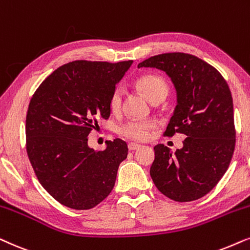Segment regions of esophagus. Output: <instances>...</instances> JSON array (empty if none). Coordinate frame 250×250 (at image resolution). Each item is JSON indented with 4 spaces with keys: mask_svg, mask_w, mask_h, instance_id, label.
Segmentation results:
<instances>
[{
    "mask_svg": "<svg viewBox=\"0 0 250 250\" xmlns=\"http://www.w3.org/2000/svg\"><path fill=\"white\" fill-rule=\"evenodd\" d=\"M139 147H141V145L136 144V143H129L128 144L129 151H136V149H138Z\"/></svg>",
    "mask_w": 250,
    "mask_h": 250,
    "instance_id": "obj_1",
    "label": "esophagus"
}]
</instances>
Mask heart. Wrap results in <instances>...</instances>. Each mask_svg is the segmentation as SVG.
Segmentation results:
<instances>
[{
	"instance_id": "b5f03b06",
	"label": "heart",
	"mask_w": 250,
	"mask_h": 250,
	"mask_svg": "<svg viewBox=\"0 0 250 250\" xmlns=\"http://www.w3.org/2000/svg\"><path fill=\"white\" fill-rule=\"evenodd\" d=\"M136 86L149 102L153 104H159L167 97L169 92V86L167 82L161 76L147 74L143 75L137 79ZM123 91L118 86L113 90L109 97V108L112 112H119L122 106ZM156 127V121L152 119L147 120H131L120 127V134L129 139L134 141H145L147 139L149 131Z\"/></svg>"
}]
</instances>
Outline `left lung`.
<instances>
[{"instance_id":"obj_1","label":"left lung","mask_w":250,"mask_h":250,"mask_svg":"<svg viewBox=\"0 0 250 250\" xmlns=\"http://www.w3.org/2000/svg\"><path fill=\"white\" fill-rule=\"evenodd\" d=\"M164 71L176 90V107L166 135H186L172 152L154 147L149 175L162 194L178 202L207 194L228 170L235 146L233 101L217 69L195 56L162 53L139 62L138 68Z\"/></svg>"}]
</instances>
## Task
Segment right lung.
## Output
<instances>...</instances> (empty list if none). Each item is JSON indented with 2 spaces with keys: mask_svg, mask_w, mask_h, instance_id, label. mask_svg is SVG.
I'll list each match as a JSON object with an SVG mask.
<instances>
[{
  "mask_svg": "<svg viewBox=\"0 0 250 250\" xmlns=\"http://www.w3.org/2000/svg\"><path fill=\"white\" fill-rule=\"evenodd\" d=\"M131 64L68 62L33 95L26 116L29 161L46 192L66 207L94 208L114 188L128 146L118 138L106 142L104 151H95L88 135L99 119H108L109 97Z\"/></svg>",
  "mask_w": 250,
  "mask_h": 250,
  "instance_id": "obj_1",
  "label": "right lung"
}]
</instances>
